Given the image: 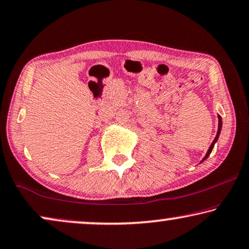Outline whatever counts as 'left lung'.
Here are the masks:
<instances>
[{
  "mask_svg": "<svg viewBox=\"0 0 249 249\" xmlns=\"http://www.w3.org/2000/svg\"><path fill=\"white\" fill-rule=\"evenodd\" d=\"M221 127H222V121H221V117L219 116V126H218V133H216V136L214 138V140H213V142L211 143V145H210V148H209V150H208V152H206V155H205V157H204V159H203L202 161H204L206 158H208V157L210 156V153H211V151H212V149H213V146H214V144H215V142H216V140H218V138H219V134H220V131H221Z\"/></svg>",
  "mask_w": 249,
  "mask_h": 249,
  "instance_id": "obj_1",
  "label": "left lung"
}]
</instances>
